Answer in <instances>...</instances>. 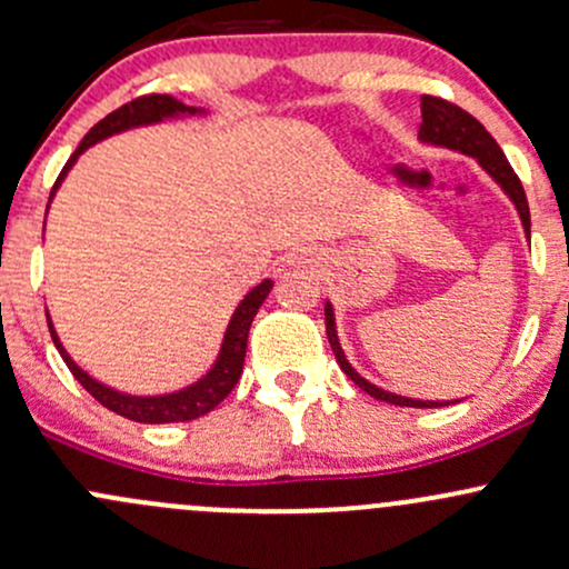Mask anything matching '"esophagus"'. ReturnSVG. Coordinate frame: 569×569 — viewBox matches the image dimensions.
I'll return each instance as SVG.
<instances>
[{
    "label": "esophagus",
    "mask_w": 569,
    "mask_h": 569,
    "mask_svg": "<svg viewBox=\"0 0 569 569\" xmlns=\"http://www.w3.org/2000/svg\"><path fill=\"white\" fill-rule=\"evenodd\" d=\"M291 264H305V267H313L316 264V256L313 253H297L295 259H291Z\"/></svg>",
    "instance_id": "34e87169"
}]
</instances>
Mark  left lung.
Returning <instances> with one entry per match:
<instances>
[{
  "instance_id": "8db88e82",
  "label": "left lung",
  "mask_w": 569,
  "mask_h": 569,
  "mask_svg": "<svg viewBox=\"0 0 569 569\" xmlns=\"http://www.w3.org/2000/svg\"><path fill=\"white\" fill-rule=\"evenodd\" d=\"M420 143H428V147H439V149H452V152L466 154V158H475L477 166H480L486 174L493 179L496 184L501 188V193L512 201L516 207L518 218H521L523 234L529 239V204H526V193L521 179L516 177V171L510 169L507 163L505 152L499 149V143L493 141V136L477 122L471 113H466L458 106L447 103V100L430 98V94H422V124H420ZM325 325H327V338H330V346L335 351V360H338L340 370L355 381L360 390H365L370 398L385 400V403H395V406H411V409H439V406H447L450 400H417V398H406V395H395L390 390H381V387L370 385L365 376H360L355 370V365L346 360L343 346H340L338 338V325H335V308L332 302H325Z\"/></svg>"
}]
</instances>
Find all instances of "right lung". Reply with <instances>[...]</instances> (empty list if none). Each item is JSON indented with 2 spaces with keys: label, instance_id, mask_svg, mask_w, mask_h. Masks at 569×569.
<instances>
[{
  "label": "right lung",
  "instance_id": "add662e5",
  "mask_svg": "<svg viewBox=\"0 0 569 569\" xmlns=\"http://www.w3.org/2000/svg\"><path fill=\"white\" fill-rule=\"evenodd\" d=\"M207 113H209L207 109L182 103V100L171 98V94H149V98L133 100V103H128V106H122V109L111 111L109 117L100 119V122L94 124V128L89 130L87 136H83L79 149L70 154V160L64 163L62 174H59L57 184H53L51 199H48V207H51L53 196H57L59 184L64 182V177L70 174V169L79 163L81 154L87 152L89 147H94V143L111 139V136L128 133V130H136V128H149V124L171 122V119L207 117ZM269 291H272V280H269V278L261 280L259 286H253V289H250L248 295L242 297V302L237 305L234 313H231L229 327H226L223 340H220V349H218V357H214L212 368H209L207 373L201 376V379H196L193 385L182 387V390H177V392H166V395L119 392V390H113V387L103 385V381L94 379V376H89L87 370H83L81 365L68 355V349H64L62 340H59L57 330H53L51 316H48V313L46 316H48V330H51L53 346H57L59 355H62V360L68 362L70 373L79 379V385L83 387V390L92 395L94 400H100L106 409L117 411V415L128 417V420L149 422V426H160V422H188V420H196V417H204L207 411H212L214 406H218L220 400L226 398V395L234 390L239 376H242L244 349H248L250 325H253L256 313H259L261 302L267 300Z\"/></svg>",
  "mask_w": 569,
  "mask_h": 569
}]
</instances>
